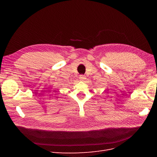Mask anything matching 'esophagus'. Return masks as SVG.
Wrapping results in <instances>:
<instances>
[{"mask_svg":"<svg viewBox=\"0 0 157 157\" xmlns=\"http://www.w3.org/2000/svg\"><path fill=\"white\" fill-rule=\"evenodd\" d=\"M79 78H80V80H81V81H84V80L86 79V77H85L84 75H80V77H79Z\"/></svg>","mask_w":157,"mask_h":157,"instance_id":"34e87169","label":"esophagus"}]
</instances>
